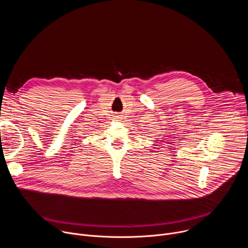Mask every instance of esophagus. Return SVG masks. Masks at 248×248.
Listing matches in <instances>:
<instances>
[{
	"mask_svg": "<svg viewBox=\"0 0 248 248\" xmlns=\"http://www.w3.org/2000/svg\"><path fill=\"white\" fill-rule=\"evenodd\" d=\"M114 118H115V120H116V121H120V120H122V116H121V115H116V116H114Z\"/></svg>",
	"mask_w": 248,
	"mask_h": 248,
	"instance_id": "34e87169",
	"label": "esophagus"
}]
</instances>
